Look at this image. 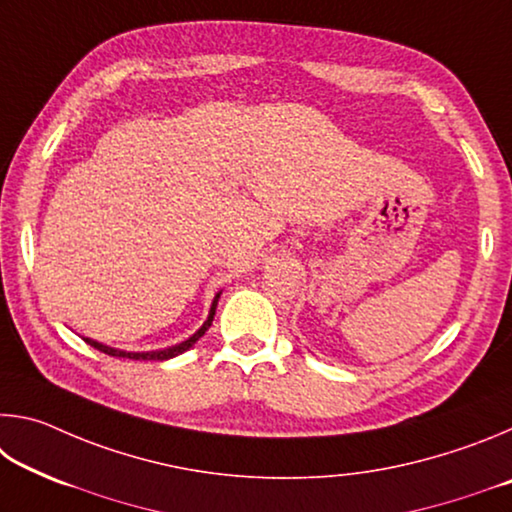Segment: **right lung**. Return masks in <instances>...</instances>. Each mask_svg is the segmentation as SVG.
<instances>
[{"label": "right lung", "mask_w": 512, "mask_h": 512, "mask_svg": "<svg viewBox=\"0 0 512 512\" xmlns=\"http://www.w3.org/2000/svg\"><path fill=\"white\" fill-rule=\"evenodd\" d=\"M219 296L221 293H216V298L212 302V309H210V316H207V320L203 323V327L198 329V332L194 336H189L187 341L173 345V348H167V350H158V352H124V350H115V348H108V345H101L97 341L92 339H85V343H90L92 348H97L99 352L103 354H110V357H124V359H135V361H164V359H171V357H178V354H183L185 350L192 348V345L201 339V336L207 332V327L212 325L214 320V311H216V302H219Z\"/></svg>", "instance_id": "right-lung-1"}]
</instances>
